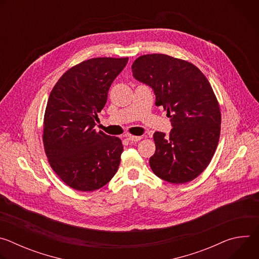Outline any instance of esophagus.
Wrapping results in <instances>:
<instances>
[{
	"label": "esophagus",
	"mask_w": 259,
	"mask_h": 259,
	"mask_svg": "<svg viewBox=\"0 0 259 259\" xmlns=\"http://www.w3.org/2000/svg\"><path fill=\"white\" fill-rule=\"evenodd\" d=\"M126 137H127V139L128 140H130V141H139L142 137L141 136H133V135H126Z\"/></svg>",
	"instance_id": "34e87169"
}]
</instances>
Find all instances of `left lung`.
<instances>
[{
    "instance_id": "1",
    "label": "left lung",
    "mask_w": 259,
    "mask_h": 259,
    "mask_svg": "<svg viewBox=\"0 0 259 259\" xmlns=\"http://www.w3.org/2000/svg\"><path fill=\"white\" fill-rule=\"evenodd\" d=\"M133 77L150 86L156 105L167 110L169 135L155 132L153 172L171 183H186L209 165L218 144L221 116L204 73L194 64L165 54H146L132 64Z\"/></svg>"
}]
</instances>
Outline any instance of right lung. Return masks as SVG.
I'll return each instance as SVG.
<instances>
[{
    "label": "right lung",
    "instance_id": "right-lung-1",
    "mask_svg": "<svg viewBox=\"0 0 259 259\" xmlns=\"http://www.w3.org/2000/svg\"><path fill=\"white\" fill-rule=\"evenodd\" d=\"M128 57H98L65 71L53 87L44 117L43 141L54 172L81 192L102 188L114 177L123 152L120 138L94 128L110 85Z\"/></svg>",
    "mask_w": 259,
    "mask_h": 259
}]
</instances>
